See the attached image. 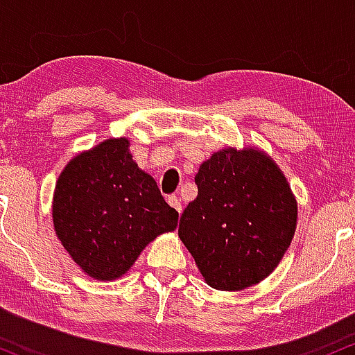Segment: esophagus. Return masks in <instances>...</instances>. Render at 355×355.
I'll list each match as a JSON object with an SVG mask.
<instances>
[{"instance_id": "esophagus-1", "label": "esophagus", "mask_w": 355, "mask_h": 355, "mask_svg": "<svg viewBox=\"0 0 355 355\" xmlns=\"http://www.w3.org/2000/svg\"><path fill=\"white\" fill-rule=\"evenodd\" d=\"M167 202H169L171 208H174L178 211V213H181L182 211V205H181V199H179L178 196H169L167 198Z\"/></svg>"}]
</instances>
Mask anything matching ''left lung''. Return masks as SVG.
I'll return each instance as SVG.
<instances>
[{"instance_id": "1", "label": "left lung", "mask_w": 355, "mask_h": 355, "mask_svg": "<svg viewBox=\"0 0 355 355\" xmlns=\"http://www.w3.org/2000/svg\"><path fill=\"white\" fill-rule=\"evenodd\" d=\"M178 234L209 286L236 292L260 284L293 240L298 206L280 167L258 147H225L194 178Z\"/></svg>"}]
</instances>
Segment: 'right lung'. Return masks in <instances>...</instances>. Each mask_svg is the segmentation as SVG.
I'll return each instance as SVG.
<instances>
[{"label":"right lung","instance_id":"right-lung-1","mask_svg":"<svg viewBox=\"0 0 355 355\" xmlns=\"http://www.w3.org/2000/svg\"><path fill=\"white\" fill-rule=\"evenodd\" d=\"M129 146L127 137L105 139L71 157L55 184V233L94 280L121 278L150 241L178 226V211L137 166Z\"/></svg>","mask_w":355,"mask_h":355}]
</instances>
